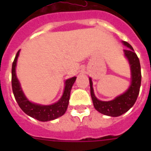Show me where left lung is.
<instances>
[{
    "instance_id": "left-lung-1",
    "label": "left lung",
    "mask_w": 151,
    "mask_h": 151,
    "mask_svg": "<svg viewBox=\"0 0 151 151\" xmlns=\"http://www.w3.org/2000/svg\"><path fill=\"white\" fill-rule=\"evenodd\" d=\"M123 44L129 49L124 50L125 57L129 61L132 71V84L124 94L116 97L110 101H101L96 98L92 87L91 78H89L91 88V96L94 108L98 112L109 116H119L126 113L134 104L138 98L141 82V65L137 54L134 53L132 47L128 42L123 41Z\"/></svg>"
}]
</instances>
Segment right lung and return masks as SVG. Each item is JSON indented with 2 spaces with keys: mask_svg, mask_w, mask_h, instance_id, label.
Returning <instances> with one entry per match:
<instances>
[{
  "mask_svg": "<svg viewBox=\"0 0 151 151\" xmlns=\"http://www.w3.org/2000/svg\"><path fill=\"white\" fill-rule=\"evenodd\" d=\"M19 50L17 53L15 59L12 65V89L13 94L15 97L17 104L22 111L26 113L29 116L36 119L41 122H46L55 119L58 117L61 116L66 113L69 104V97H70V91L76 77H73L69 78L65 82V89L63 94L58 102L54 104L44 106V105L36 104L30 102L24 95L23 92L20 88V85L16 76V66L18 58Z\"/></svg>",
  "mask_w": 151,
  "mask_h": 151,
  "instance_id": "add662e5",
  "label": "right lung"
}]
</instances>
